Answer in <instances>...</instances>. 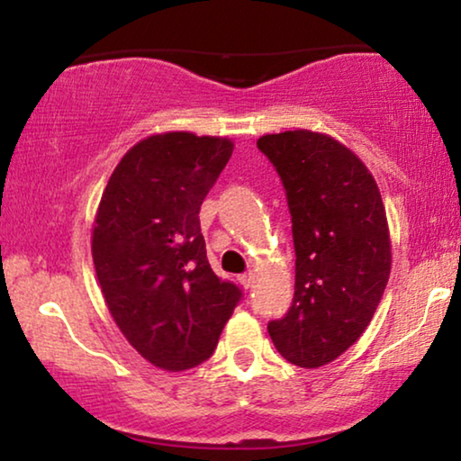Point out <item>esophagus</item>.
Listing matches in <instances>:
<instances>
[{"mask_svg": "<svg viewBox=\"0 0 461 461\" xmlns=\"http://www.w3.org/2000/svg\"><path fill=\"white\" fill-rule=\"evenodd\" d=\"M239 283H241L245 289H249L251 285H254V275H251V273L241 275V276H239Z\"/></svg>", "mask_w": 461, "mask_h": 461, "instance_id": "34e87169", "label": "esophagus"}]
</instances>
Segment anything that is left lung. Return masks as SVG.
Returning a JSON list of instances; mask_svg holds the SVG:
<instances>
[{
	"label": "left lung",
	"instance_id": "obj_1",
	"mask_svg": "<svg viewBox=\"0 0 461 461\" xmlns=\"http://www.w3.org/2000/svg\"><path fill=\"white\" fill-rule=\"evenodd\" d=\"M285 186L295 292L268 333L283 358L317 369L336 361L374 319L393 264L380 188L336 138L289 130L258 138Z\"/></svg>",
	"mask_w": 461,
	"mask_h": 461
}]
</instances>
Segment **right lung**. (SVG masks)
I'll return each instance as SVG.
<instances>
[{
	"label": "right lung",
	"instance_id": "add662e5",
	"mask_svg": "<svg viewBox=\"0 0 461 461\" xmlns=\"http://www.w3.org/2000/svg\"><path fill=\"white\" fill-rule=\"evenodd\" d=\"M230 138L163 131L134 144L106 182L92 230L104 302L155 367L207 361L241 292L207 262L199 210L229 163Z\"/></svg>",
	"mask_w": 461,
	"mask_h": 461
}]
</instances>
